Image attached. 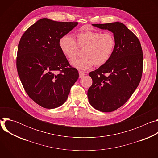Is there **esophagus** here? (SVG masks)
I'll return each instance as SVG.
<instances>
[{
	"instance_id": "esophagus-1",
	"label": "esophagus",
	"mask_w": 158,
	"mask_h": 158,
	"mask_svg": "<svg viewBox=\"0 0 158 158\" xmlns=\"http://www.w3.org/2000/svg\"><path fill=\"white\" fill-rule=\"evenodd\" d=\"M85 73H85V72H84V71H79V78H81L82 77H83L84 76H85Z\"/></svg>"
}]
</instances>
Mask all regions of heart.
Listing matches in <instances>:
<instances>
[{
    "label": "heart",
    "mask_w": 158,
    "mask_h": 158,
    "mask_svg": "<svg viewBox=\"0 0 158 158\" xmlns=\"http://www.w3.org/2000/svg\"><path fill=\"white\" fill-rule=\"evenodd\" d=\"M63 54L69 59L75 58L79 47H84V57L71 61L73 66L79 69H87L94 64L101 66L107 63L114 52L116 40L110 32L101 33L96 31H84L77 34V42L70 34H65L59 40Z\"/></svg>",
    "instance_id": "obj_1"
}]
</instances>
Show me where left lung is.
<instances>
[{"label": "left lung", "mask_w": 158, "mask_h": 158, "mask_svg": "<svg viewBox=\"0 0 158 158\" xmlns=\"http://www.w3.org/2000/svg\"><path fill=\"white\" fill-rule=\"evenodd\" d=\"M92 25L113 33L116 46L109 61L89 73L93 84L87 97L96 109L112 112L124 104L138 87L143 73V50L138 38L121 22Z\"/></svg>", "instance_id": "1"}]
</instances>
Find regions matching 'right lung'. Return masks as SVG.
Returning <instances> with one entry per match:
<instances>
[{"label": "right lung", "mask_w": 158, "mask_h": 158, "mask_svg": "<svg viewBox=\"0 0 158 158\" xmlns=\"http://www.w3.org/2000/svg\"><path fill=\"white\" fill-rule=\"evenodd\" d=\"M43 18L29 27L18 45L17 69L28 96L47 109L62 105L79 77L62 52L59 40L77 25Z\"/></svg>", "instance_id": "add662e5"}]
</instances>
